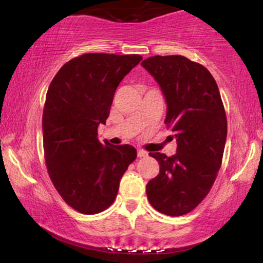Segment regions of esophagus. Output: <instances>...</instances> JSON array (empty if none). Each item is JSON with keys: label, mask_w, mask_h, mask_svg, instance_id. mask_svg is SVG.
Listing matches in <instances>:
<instances>
[{"label": "esophagus", "mask_w": 263, "mask_h": 263, "mask_svg": "<svg viewBox=\"0 0 263 263\" xmlns=\"http://www.w3.org/2000/svg\"><path fill=\"white\" fill-rule=\"evenodd\" d=\"M147 156H148V153H147L146 151H143V149H139L138 151V157L139 158H146Z\"/></svg>", "instance_id": "esophagus-1"}]
</instances>
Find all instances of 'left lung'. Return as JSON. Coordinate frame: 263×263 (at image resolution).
Here are the masks:
<instances>
[{
    "mask_svg": "<svg viewBox=\"0 0 263 263\" xmlns=\"http://www.w3.org/2000/svg\"><path fill=\"white\" fill-rule=\"evenodd\" d=\"M141 64L163 89L165 123L177 140L172 157L149 153L160 170L147 183V199L160 213L179 217L202 202L218 176L228 135L224 104L202 64L181 55L152 56Z\"/></svg>",
    "mask_w": 263,
    "mask_h": 263,
    "instance_id": "1",
    "label": "left lung"
}]
</instances>
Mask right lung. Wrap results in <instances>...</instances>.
Masks as SVG:
<instances>
[{
  "label": "right lung",
  "mask_w": 263,
  "mask_h": 263,
  "mask_svg": "<svg viewBox=\"0 0 263 263\" xmlns=\"http://www.w3.org/2000/svg\"><path fill=\"white\" fill-rule=\"evenodd\" d=\"M140 55L89 52L64 63L50 84L43 110V147L48 174L64 202L97 214L116 199L122 176L136 159L129 145H102L114 95Z\"/></svg>",
  "instance_id": "add662e5"
}]
</instances>
